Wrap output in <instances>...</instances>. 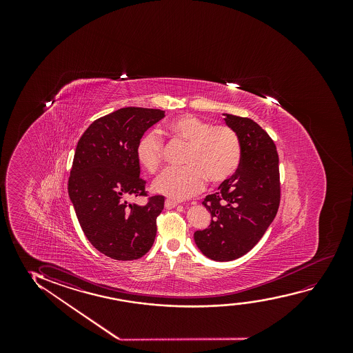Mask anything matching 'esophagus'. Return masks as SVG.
<instances>
[{
    "mask_svg": "<svg viewBox=\"0 0 353 353\" xmlns=\"http://www.w3.org/2000/svg\"><path fill=\"white\" fill-rule=\"evenodd\" d=\"M177 205H179V203H176L174 200H170V199H166V200H165V208H168V210L176 208Z\"/></svg>",
    "mask_w": 353,
    "mask_h": 353,
    "instance_id": "1",
    "label": "esophagus"
}]
</instances>
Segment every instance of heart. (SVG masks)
I'll list each match as a JSON object with an SVG mask.
<instances>
[{
	"mask_svg": "<svg viewBox=\"0 0 353 353\" xmlns=\"http://www.w3.org/2000/svg\"><path fill=\"white\" fill-rule=\"evenodd\" d=\"M161 135L187 143L183 168L170 169L155 179L153 190L168 198L183 200L203 190L206 179L219 184L232 179L241 164L240 139L232 128L211 125L192 114L168 121ZM163 141L155 132H147L136 145V158L142 169L154 174L161 166Z\"/></svg>",
	"mask_w": 353,
	"mask_h": 353,
	"instance_id": "b5f03b06",
	"label": "heart"
}]
</instances>
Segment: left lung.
<instances>
[{
  "label": "left lung",
  "instance_id": "obj_1",
  "mask_svg": "<svg viewBox=\"0 0 353 353\" xmlns=\"http://www.w3.org/2000/svg\"><path fill=\"white\" fill-rule=\"evenodd\" d=\"M241 143L240 168L203 205L211 213L206 229L194 232L203 256L216 261L237 259L265 234L280 205L279 154L270 136L250 118L224 113Z\"/></svg>",
  "mask_w": 353,
  "mask_h": 353
}]
</instances>
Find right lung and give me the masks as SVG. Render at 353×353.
I'll use <instances>...</instances> for the list:
<instances>
[{
    "instance_id": "1",
    "label": "right lung",
    "mask_w": 353,
    "mask_h": 353,
    "mask_svg": "<svg viewBox=\"0 0 353 353\" xmlns=\"http://www.w3.org/2000/svg\"><path fill=\"white\" fill-rule=\"evenodd\" d=\"M164 117L161 110L125 107L92 121L78 141L68 195L84 235L112 259H139L153 246L164 196L145 206L128 198L147 194L136 145Z\"/></svg>"
}]
</instances>
